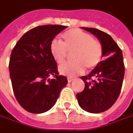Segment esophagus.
Here are the masks:
<instances>
[{"instance_id": "esophagus-1", "label": "esophagus", "mask_w": 133, "mask_h": 133, "mask_svg": "<svg viewBox=\"0 0 133 133\" xmlns=\"http://www.w3.org/2000/svg\"><path fill=\"white\" fill-rule=\"evenodd\" d=\"M72 81H73V78H69V77L68 78V83H71Z\"/></svg>"}]
</instances>
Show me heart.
Wrapping results in <instances>:
<instances>
[{
    "instance_id": "b5f03b06",
    "label": "heart",
    "mask_w": 133,
    "mask_h": 133,
    "mask_svg": "<svg viewBox=\"0 0 133 133\" xmlns=\"http://www.w3.org/2000/svg\"><path fill=\"white\" fill-rule=\"evenodd\" d=\"M62 38L63 43L54 39L50 43V50L52 58L58 64H62L65 60L67 51H73V61L59 68L61 74L74 77L83 72L85 68L93 69L100 63L103 58V47L90 34L74 28L64 33Z\"/></svg>"
}]
</instances>
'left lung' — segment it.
Instances as JSON below:
<instances>
[{
    "mask_svg": "<svg viewBox=\"0 0 133 133\" xmlns=\"http://www.w3.org/2000/svg\"><path fill=\"white\" fill-rule=\"evenodd\" d=\"M95 35L103 47L105 61L100 63L86 76L81 79L85 83L83 92L77 93L79 105L91 113H100L113 105L120 95L125 65L122 50L108 33L92 28L82 27Z\"/></svg>",
    "mask_w": 133,
    "mask_h": 133,
    "instance_id": "obj_1",
    "label": "left lung"
}]
</instances>
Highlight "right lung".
Returning a JSON list of instances; mask_svg holds the SVG:
<instances>
[{
  "mask_svg": "<svg viewBox=\"0 0 133 133\" xmlns=\"http://www.w3.org/2000/svg\"><path fill=\"white\" fill-rule=\"evenodd\" d=\"M66 28L58 25L33 28L22 36L11 52L9 71L13 92L29 112L43 113L52 108L68 84L65 76L58 75L50 50L55 35ZM50 75L53 79L48 78Z\"/></svg>",
  "mask_w": 133,
  "mask_h": 133,
  "instance_id": "1",
  "label": "right lung"
}]
</instances>
